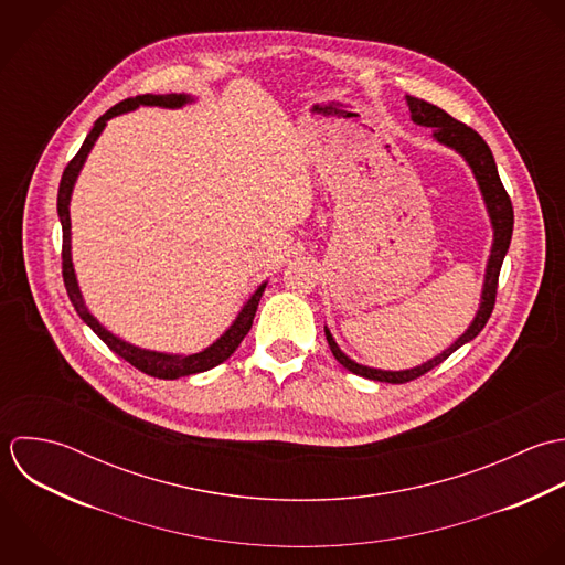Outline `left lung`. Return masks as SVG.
Here are the masks:
<instances>
[{"mask_svg": "<svg viewBox=\"0 0 565 565\" xmlns=\"http://www.w3.org/2000/svg\"><path fill=\"white\" fill-rule=\"evenodd\" d=\"M407 105L412 111V120L423 125V127H431L434 129V138L451 149H456L458 153L465 156V160L469 162V167L476 173V180L482 189L493 227H495V241H493V249H491V258H489V267H487V280H484V291H482V305L480 311L476 316V320L471 322V327L467 329V333L454 342L445 353H440L438 358L429 360L427 364L412 369V371H401V373H387V371H375V369H366L355 364L353 360H349L338 344L333 342V335L329 333V329H324L327 342L331 347L333 358L351 373L355 375L366 376V379H375V381H385V383H407L414 381L418 376L429 373L431 369H436L438 364H443L454 351H458L462 344H467L469 340H473L484 324L489 322L493 307H495V296H498V280H500V269L507 256V249L511 245V236H513V203L507 189L502 186V180L498 175V167L493 160V153L489 149V145L480 138L478 131H473L471 127H467L465 122L451 118L447 111H443L440 107L425 103L420 98H412L407 96Z\"/></svg>", "mask_w": 565, "mask_h": 565, "instance_id": "obj_1", "label": "left lung"}]
</instances>
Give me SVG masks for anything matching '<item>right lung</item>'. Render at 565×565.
I'll return each mask as SVG.
<instances>
[{"instance_id":"obj_1","label":"right lung","mask_w":565,"mask_h":565,"mask_svg":"<svg viewBox=\"0 0 565 565\" xmlns=\"http://www.w3.org/2000/svg\"><path fill=\"white\" fill-rule=\"evenodd\" d=\"M186 103V96H178V94H164V96H153V94H145V96H131V98H125L122 103L114 105L109 111H105L96 125L92 127V131L87 134L83 147L78 149V153L70 160V164L65 167L63 171V178H61V184H58V196H56V210H58V216H61V225H63V247H61V269H63V282H65V289H67V296L76 309V313L87 322V327L118 355L122 358L125 362H129L134 369L142 371L145 375L158 376V379H178V376L194 375V373H203V371H210L218 364H223L236 349L238 344L243 342V338L249 333L252 329V322H254V316H256V309H258V302H260V296L265 291V285H260L256 289V294L249 298V302L243 307V311L238 313L236 322L227 329V333L216 340L210 349L201 351V353H194L189 358H173V355H164V353H151V351H142V349H136L118 338H114L109 331H105L96 318L87 311V307L83 305V298H81V291H78V285H76V278H74V269H72V258H70V194H72V186L76 182V175L89 153V149L94 147L96 138L100 136V131L105 129L107 120L122 114V111H129V109H136L138 105H160V107H180Z\"/></svg>"}]
</instances>
